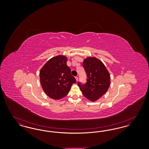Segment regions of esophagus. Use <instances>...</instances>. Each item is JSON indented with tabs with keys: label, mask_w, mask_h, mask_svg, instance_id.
Returning a JSON list of instances; mask_svg holds the SVG:
<instances>
[{
	"label": "esophagus",
	"mask_w": 149,
	"mask_h": 149,
	"mask_svg": "<svg viewBox=\"0 0 149 149\" xmlns=\"http://www.w3.org/2000/svg\"><path fill=\"white\" fill-rule=\"evenodd\" d=\"M75 79H76V81H78V77H75Z\"/></svg>",
	"instance_id": "1"
}]
</instances>
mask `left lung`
<instances>
[{"instance_id": "8db88e82", "label": "left lung", "mask_w": 149, "mask_h": 149, "mask_svg": "<svg viewBox=\"0 0 149 149\" xmlns=\"http://www.w3.org/2000/svg\"><path fill=\"white\" fill-rule=\"evenodd\" d=\"M86 74V83L78 85L86 98L95 102L108 91L110 83V74L105 65L95 57H86L83 63Z\"/></svg>"}]
</instances>
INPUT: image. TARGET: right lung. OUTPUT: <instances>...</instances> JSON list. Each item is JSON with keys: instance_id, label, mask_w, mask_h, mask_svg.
Listing matches in <instances>:
<instances>
[{"instance_id": "1", "label": "right lung", "mask_w": 149, "mask_h": 149, "mask_svg": "<svg viewBox=\"0 0 149 149\" xmlns=\"http://www.w3.org/2000/svg\"><path fill=\"white\" fill-rule=\"evenodd\" d=\"M66 63V57L58 55L50 59L40 70L43 90L51 99L63 98L69 92L72 84L76 83Z\"/></svg>"}]
</instances>
